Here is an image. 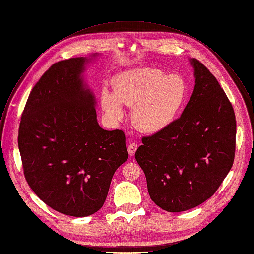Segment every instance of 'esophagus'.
Masks as SVG:
<instances>
[{
	"instance_id": "34e87169",
	"label": "esophagus",
	"mask_w": 254,
	"mask_h": 254,
	"mask_svg": "<svg viewBox=\"0 0 254 254\" xmlns=\"http://www.w3.org/2000/svg\"><path fill=\"white\" fill-rule=\"evenodd\" d=\"M137 150V144L136 143H131L128 146V153L130 156H133L135 154V152Z\"/></svg>"
}]
</instances>
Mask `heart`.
I'll return each instance as SVG.
<instances>
[{
  "label": "heart",
  "instance_id": "heart-1",
  "mask_svg": "<svg viewBox=\"0 0 254 254\" xmlns=\"http://www.w3.org/2000/svg\"><path fill=\"white\" fill-rule=\"evenodd\" d=\"M113 91H101V107L107 117L119 121L124 117L123 104L133 106L132 120L142 132L157 133L167 129L184 110L189 96L187 82L179 75L143 68L118 74Z\"/></svg>",
  "mask_w": 254,
  "mask_h": 254
}]
</instances>
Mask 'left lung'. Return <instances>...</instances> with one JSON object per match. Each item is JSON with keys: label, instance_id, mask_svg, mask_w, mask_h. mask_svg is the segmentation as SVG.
<instances>
[{"label": "left lung", "instance_id": "left-lung-1", "mask_svg": "<svg viewBox=\"0 0 254 254\" xmlns=\"http://www.w3.org/2000/svg\"><path fill=\"white\" fill-rule=\"evenodd\" d=\"M190 100L167 129L143 137L135 158L150 198L163 210L181 212L210 198L230 171L236 121L231 103L210 71L196 59Z\"/></svg>", "mask_w": 254, "mask_h": 254}]
</instances>
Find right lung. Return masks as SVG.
I'll return each mask as SVG.
<instances>
[{
    "label": "right lung",
    "mask_w": 254,
    "mask_h": 254,
    "mask_svg": "<svg viewBox=\"0 0 254 254\" xmlns=\"http://www.w3.org/2000/svg\"><path fill=\"white\" fill-rule=\"evenodd\" d=\"M97 56L51 66L32 89L19 127L28 184L48 206L75 217L103 206L115 171L128 159L124 132L100 127L84 81L86 64Z\"/></svg>",
    "instance_id": "add662e5"
}]
</instances>
